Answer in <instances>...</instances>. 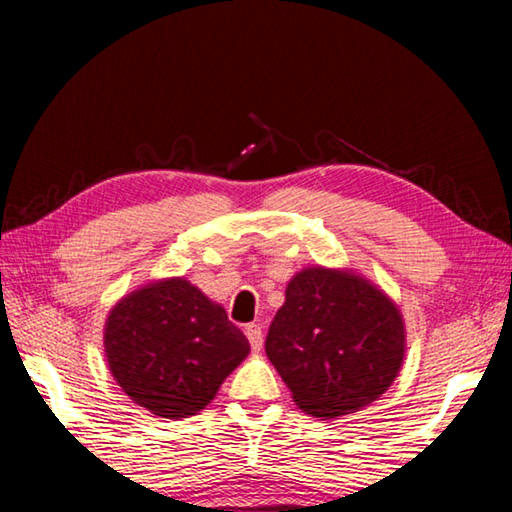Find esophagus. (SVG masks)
<instances>
[{"mask_svg":"<svg viewBox=\"0 0 512 512\" xmlns=\"http://www.w3.org/2000/svg\"><path fill=\"white\" fill-rule=\"evenodd\" d=\"M246 336H248V341H250V348H253L255 352L262 350V343H264L262 325H257V323L246 325Z\"/></svg>","mask_w":512,"mask_h":512,"instance_id":"1","label":"esophagus"}]
</instances>
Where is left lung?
<instances>
[{
    "label": "left lung",
    "instance_id": "left-lung-1",
    "mask_svg": "<svg viewBox=\"0 0 512 512\" xmlns=\"http://www.w3.org/2000/svg\"><path fill=\"white\" fill-rule=\"evenodd\" d=\"M406 329L395 302L366 277L311 266L291 277L266 336V357L314 418L379 400L402 368Z\"/></svg>",
    "mask_w": 512,
    "mask_h": 512
}]
</instances>
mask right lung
<instances>
[{
    "mask_svg": "<svg viewBox=\"0 0 512 512\" xmlns=\"http://www.w3.org/2000/svg\"><path fill=\"white\" fill-rule=\"evenodd\" d=\"M108 368L135 404L167 420L196 415L248 357L244 332L185 277L149 282L110 309Z\"/></svg>",
    "mask_w": 512,
    "mask_h": 512,
    "instance_id": "right-lung-1",
    "label": "right lung"
}]
</instances>
